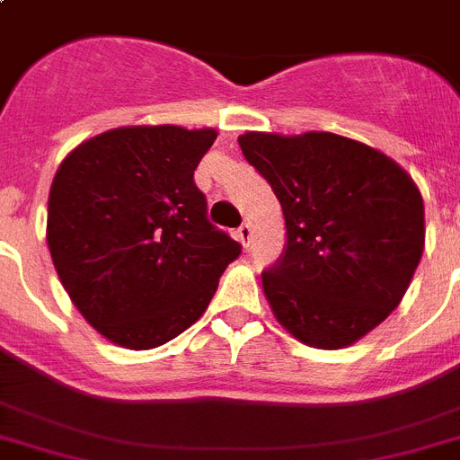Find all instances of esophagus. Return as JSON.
I'll return each mask as SVG.
<instances>
[{
    "label": "esophagus",
    "mask_w": 460,
    "mask_h": 460,
    "mask_svg": "<svg viewBox=\"0 0 460 460\" xmlns=\"http://www.w3.org/2000/svg\"><path fill=\"white\" fill-rule=\"evenodd\" d=\"M235 238L241 241L243 247L250 245V241H252V229H250V225H243L241 229L235 231Z\"/></svg>",
    "instance_id": "obj_1"
}]
</instances>
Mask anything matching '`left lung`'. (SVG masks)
Segmentation results:
<instances>
[{"mask_svg":"<svg viewBox=\"0 0 460 460\" xmlns=\"http://www.w3.org/2000/svg\"><path fill=\"white\" fill-rule=\"evenodd\" d=\"M241 150L282 206L285 252L261 273L275 319L319 349L396 310L423 252V199L391 157L331 131H247Z\"/></svg>","mask_w":460,"mask_h":460,"instance_id":"left-lung-1","label":"left lung"}]
</instances>
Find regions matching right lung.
Segmentation results:
<instances>
[{
    "instance_id": "right-lung-1",
    "label": "right lung",
    "mask_w": 460,
    "mask_h": 460,
    "mask_svg": "<svg viewBox=\"0 0 460 460\" xmlns=\"http://www.w3.org/2000/svg\"><path fill=\"white\" fill-rule=\"evenodd\" d=\"M215 129L118 127L71 150L48 197L59 282L103 338L153 349L190 329L241 245L208 222L194 171Z\"/></svg>"
}]
</instances>
